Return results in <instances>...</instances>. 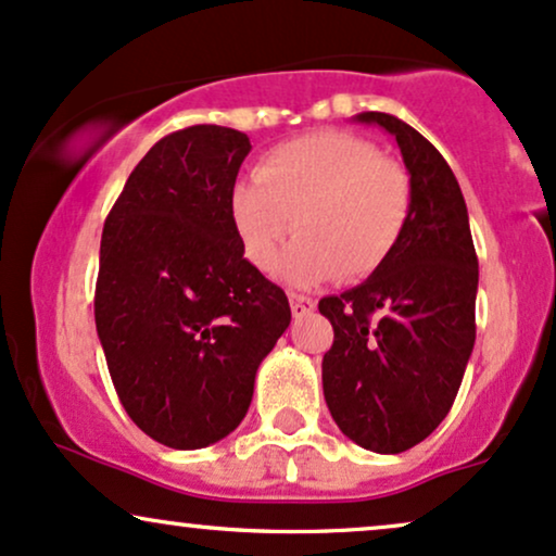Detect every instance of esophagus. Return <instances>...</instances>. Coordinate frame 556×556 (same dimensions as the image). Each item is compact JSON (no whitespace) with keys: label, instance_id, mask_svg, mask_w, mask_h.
<instances>
[{"label":"esophagus","instance_id":"obj_1","mask_svg":"<svg viewBox=\"0 0 556 556\" xmlns=\"http://www.w3.org/2000/svg\"><path fill=\"white\" fill-rule=\"evenodd\" d=\"M289 302H291V312L293 317H304L309 312H315V299L304 296V293H289Z\"/></svg>","mask_w":556,"mask_h":556}]
</instances>
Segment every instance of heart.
Returning <instances> with one entry per match:
<instances>
[{
    "label": "heart",
    "instance_id": "1",
    "mask_svg": "<svg viewBox=\"0 0 556 556\" xmlns=\"http://www.w3.org/2000/svg\"><path fill=\"white\" fill-rule=\"evenodd\" d=\"M410 179L401 163L384 159L364 137L312 132L265 155L254 181L231 192V218L247 260L273 270L280 247L286 280L315 286L341 276L367 278L406 231Z\"/></svg>",
    "mask_w": 556,
    "mask_h": 556
}]
</instances>
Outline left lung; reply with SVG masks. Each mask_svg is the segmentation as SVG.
<instances>
[{"instance_id": "1", "label": "left lung", "mask_w": 556, "mask_h": 556, "mask_svg": "<svg viewBox=\"0 0 556 556\" xmlns=\"http://www.w3.org/2000/svg\"><path fill=\"white\" fill-rule=\"evenodd\" d=\"M356 122L395 137L410 174V215L380 270L319 302L336 332L323 390L349 440L395 455L427 440L453 408L476 341L479 260L466 200L440 150L382 111Z\"/></svg>"}]
</instances>
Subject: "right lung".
Masks as SVG:
<instances>
[{
    "label": "right lung",
    "mask_w": 556,
    "mask_h": 556,
    "mask_svg": "<svg viewBox=\"0 0 556 556\" xmlns=\"http://www.w3.org/2000/svg\"><path fill=\"white\" fill-rule=\"evenodd\" d=\"M250 137L166 135L129 174L101 237L96 330L124 410L161 445L231 434L260 362L291 323L280 286L244 260L231 192Z\"/></svg>",
    "instance_id": "right-lung-1"
}]
</instances>
